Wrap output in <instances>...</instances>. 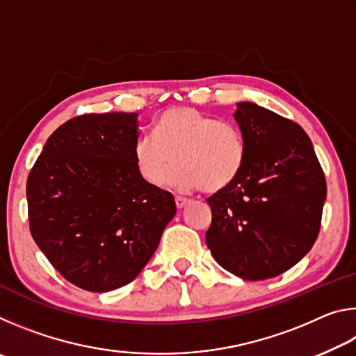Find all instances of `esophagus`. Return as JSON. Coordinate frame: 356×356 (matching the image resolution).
I'll use <instances>...</instances> for the list:
<instances>
[{"label": "esophagus", "instance_id": "esophagus-1", "mask_svg": "<svg viewBox=\"0 0 356 356\" xmlns=\"http://www.w3.org/2000/svg\"><path fill=\"white\" fill-rule=\"evenodd\" d=\"M190 201L186 200V197H182V196H176V206L177 209H184L186 204H188Z\"/></svg>", "mask_w": 356, "mask_h": 356}]
</instances>
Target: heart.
I'll use <instances>...</instances> for the list:
<instances>
[{
	"instance_id": "obj_1",
	"label": "heart",
	"mask_w": 356,
	"mask_h": 356,
	"mask_svg": "<svg viewBox=\"0 0 356 356\" xmlns=\"http://www.w3.org/2000/svg\"><path fill=\"white\" fill-rule=\"evenodd\" d=\"M166 182L188 193L202 188L216 193L227 188L246 161V141L238 125L202 114L191 106L170 108L154 122V135H143L134 144V161L149 185Z\"/></svg>"
}]
</instances>
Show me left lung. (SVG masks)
Instances as JSON below:
<instances>
[{
	"mask_svg": "<svg viewBox=\"0 0 356 356\" xmlns=\"http://www.w3.org/2000/svg\"><path fill=\"white\" fill-rule=\"evenodd\" d=\"M234 118L246 141L240 176L207 200L206 243L229 273L262 281L293 267L317 240L327 182L297 122L251 102Z\"/></svg>",
	"mask_w": 356,
	"mask_h": 356,
	"instance_id": "8db88e82",
	"label": "left lung"
}]
</instances>
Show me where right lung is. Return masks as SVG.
<instances>
[{
  "mask_svg": "<svg viewBox=\"0 0 356 356\" xmlns=\"http://www.w3.org/2000/svg\"><path fill=\"white\" fill-rule=\"evenodd\" d=\"M136 113L83 114L48 138L26 182L29 231L65 280L89 292L134 281L174 215L171 193L134 161Z\"/></svg>",
  "mask_w": 356,
  "mask_h": 356,
  "instance_id": "1",
  "label": "right lung"
}]
</instances>
